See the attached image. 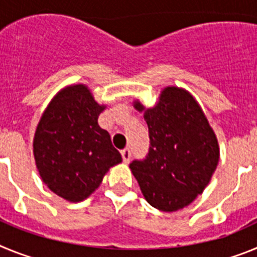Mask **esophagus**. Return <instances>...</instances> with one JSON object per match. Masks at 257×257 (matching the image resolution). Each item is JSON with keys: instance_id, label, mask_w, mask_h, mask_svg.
Segmentation results:
<instances>
[{"instance_id": "obj_1", "label": "esophagus", "mask_w": 257, "mask_h": 257, "mask_svg": "<svg viewBox=\"0 0 257 257\" xmlns=\"http://www.w3.org/2000/svg\"><path fill=\"white\" fill-rule=\"evenodd\" d=\"M122 154V158H123V162L124 163H128L131 160V151L128 148H124L123 151H121Z\"/></svg>"}]
</instances>
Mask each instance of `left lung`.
<instances>
[{"instance_id":"1","label":"left lung","mask_w":257,"mask_h":257,"mask_svg":"<svg viewBox=\"0 0 257 257\" xmlns=\"http://www.w3.org/2000/svg\"><path fill=\"white\" fill-rule=\"evenodd\" d=\"M139 112L144 106L135 101ZM148 154L130 169L148 203L172 212L201 194L219 162L216 136L196 99L179 87H166L154 108L147 109Z\"/></svg>"}]
</instances>
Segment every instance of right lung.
<instances>
[{
	"mask_svg": "<svg viewBox=\"0 0 257 257\" xmlns=\"http://www.w3.org/2000/svg\"><path fill=\"white\" fill-rule=\"evenodd\" d=\"M105 108L85 85L61 90L41 117L33 140L38 172L50 190L69 202L87 198L112 166L122 162L97 118Z\"/></svg>",
	"mask_w": 257,
	"mask_h": 257,
	"instance_id": "1",
	"label": "right lung"
}]
</instances>
